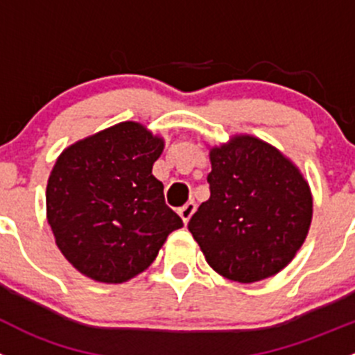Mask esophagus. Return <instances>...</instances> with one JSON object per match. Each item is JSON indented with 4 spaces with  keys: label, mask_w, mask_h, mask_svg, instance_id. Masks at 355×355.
I'll use <instances>...</instances> for the list:
<instances>
[{
    "label": "esophagus",
    "mask_w": 355,
    "mask_h": 355,
    "mask_svg": "<svg viewBox=\"0 0 355 355\" xmlns=\"http://www.w3.org/2000/svg\"><path fill=\"white\" fill-rule=\"evenodd\" d=\"M194 211H196V202L194 201H189L187 205L182 206V208L178 209V215H180V218L184 220L185 225H187V222L191 220V216L194 215Z\"/></svg>",
    "instance_id": "1"
}]
</instances>
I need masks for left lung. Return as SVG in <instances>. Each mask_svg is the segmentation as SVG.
Here are the masks:
<instances>
[{
  "mask_svg": "<svg viewBox=\"0 0 355 355\" xmlns=\"http://www.w3.org/2000/svg\"><path fill=\"white\" fill-rule=\"evenodd\" d=\"M209 199L189 230L220 276L254 283L284 269L309 234L312 194L276 147L236 135L209 150Z\"/></svg>",
  "mask_w": 355,
  "mask_h": 355,
  "instance_id": "left-lung-1",
  "label": "left lung"
}]
</instances>
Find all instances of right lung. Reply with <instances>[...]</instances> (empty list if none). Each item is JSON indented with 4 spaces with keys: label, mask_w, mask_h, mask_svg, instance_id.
Wrapping results in <instances>:
<instances>
[{
    "label": "right lung",
    "mask_w": 355,
    "mask_h": 355,
    "mask_svg": "<svg viewBox=\"0 0 355 355\" xmlns=\"http://www.w3.org/2000/svg\"><path fill=\"white\" fill-rule=\"evenodd\" d=\"M163 147L140 123L125 121L58 156L46 185V218L58 250L86 277L132 279L184 225L153 175Z\"/></svg>",
    "instance_id": "1"
}]
</instances>
